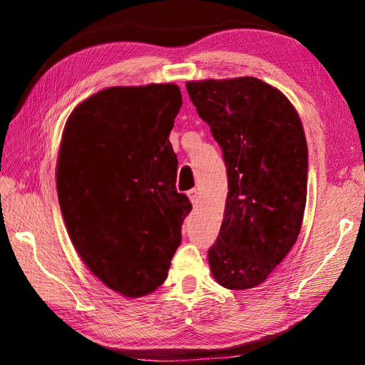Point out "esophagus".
Returning a JSON list of instances; mask_svg holds the SVG:
<instances>
[{
    "mask_svg": "<svg viewBox=\"0 0 365 365\" xmlns=\"http://www.w3.org/2000/svg\"><path fill=\"white\" fill-rule=\"evenodd\" d=\"M188 197H190L191 205H193V206H197V202H200V191H197L196 188L190 190V191H188Z\"/></svg>",
    "mask_w": 365,
    "mask_h": 365,
    "instance_id": "34e87169",
    "label": "esophagus"
}]
</instances>
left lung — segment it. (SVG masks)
<instances>
[{
    "label": "left lung",
    "instance_id": "obj_1",
    "mask_svg": "<svg viewBox=\"0 0 365 365\" xmlns=\"http://www.w3.org/2000/svg\"><path fill=\"white\" fill-rule=\"evenodd\" d=\"M191 103L224 153L228 195L209 248L215 282L261 285L293 248L307 195V143L280 90L256 77L187 82Z\"/></svg>",
    "mask_w": 365,
    "mask_h": 365
}]
</instances>
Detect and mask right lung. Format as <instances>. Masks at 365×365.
Segmentation results:
<instances>
[{
  "label": "right lung",
  "mask_w": 365,
  "mask_h": 365,
  "mask_svg": "<svg viewBox=\"0 0 365 365\" xmlns=\"http://www.w3.org/2000/svg\"><path fill=\"white\" fill-rule=\"evenodd\" d=\"M180 106L174 83L110 86L64 127L56 187L67 232L86 267L127 298L163 285L191 211L169 141Z\"/></svg>",
  "instance_id": "1"
}]
</instances>
